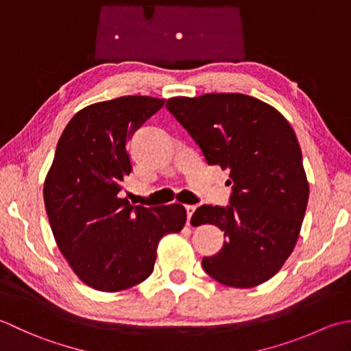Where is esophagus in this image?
<instances>
[{
	"instance_id": "esophagus-1",
	"label": "esophagus",
	"mask_w": 351,
	"mask_h": 351,
	"mask_svg": "<svg viewBox=\"0 0 351 351\" xmlns=\"http://www.w3.org/2000/svg\"><path fill=\"white\" fill-rule=\"evenodd\" d=\"M186 207V215H188V224L189 226V221H191V217H192V213L195 212V209H197V206H194V204H188V206H184Z\"/></svg>"
}]
</instances>
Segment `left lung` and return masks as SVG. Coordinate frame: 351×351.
Listing matches in <instances>:
<instances>
[{"instance_id":"obj_1","label":"left lung","mask_w":351,"mask_h":351,"mask_svg":"<svg viewBox=\"0 0 351 351\" xmlns=\"http://www.w3.org/2000/svg\"><path fill=\"white\" fill-rule=\"evenodd\" d=\"M167 109L209 165L230 171V204H203L191 219L217 226L226 236L217 254L203 257L204 271L233 288L269 280L297 244L309 199L292 127L273 106L244 94L174 97Z\"/></svg>"}]
</instances>
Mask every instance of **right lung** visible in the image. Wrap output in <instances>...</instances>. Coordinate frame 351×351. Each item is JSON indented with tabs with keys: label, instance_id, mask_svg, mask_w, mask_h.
I'll use <instances>...</instances> for the list:
<instances>
[{
	"label": "right lung",
	"instance_id": "obj_1",
	"mask_svg": "<svg viewBox=\"0 0 351 351\" xmlns=\"http://www.w3.org/2000/svg\"><path fill=\"white\" fill-rule=\"evenodd\" d=\"M165 104L127 95L77 112L57 142L44 183L49 226L77 277L103 292L124 291L153 273L159 241L186 223L182 204L132 206L119 198L132 173L127 142Z\"/></svg>",
	"mask_w": 351,
	"mask_h": 351
}]
</instances>
